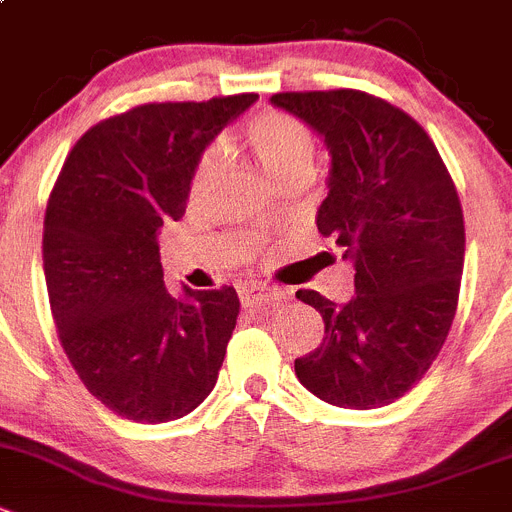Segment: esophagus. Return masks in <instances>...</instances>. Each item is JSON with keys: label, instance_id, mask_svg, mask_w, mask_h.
<instances>
[{"label": "esophagus", "instance_id": "obj_1", "mask_svg": "<svg viewBox=\"0 0 512 512\" xmlns=\"http://www.w3.org/2000/svg\"><path fill=\"white\" fill-rule=\"evenodd\" d=\"M238 299H241L243 307H253V304L261 302H276V299H281V292L274 287H266V284L248 281V284L238 287Z\"/></svg>", "mask_w": 512, "mask_h": 512}]
</instances>
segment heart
<instances>
[{
    "label": "heart",
    "mask_w": 512,
    "mask_h": 512,
    "mask_svg": "<svg viewBox=\"0 0 512 512\" xmlns=\"http://www.w3.org/2000/svg\"><path fill=\"white\" fill-rule=\"evenodd\" d=\"M246 142L264 167L271 180L297 170H312L314 162V134L304 121L284 111H261L246 124ZM220 167V149L210 147L200 157L195 175H192V195H200L210 185Z\"/></svg>",
    "instance_id": "obj_1"
}]
</instances>
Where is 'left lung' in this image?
<instances>
[{
  "mask_svg": "<svg viewBox=\"0 0 512 512\" xmlns=\"http://www.w3.org/2000/svg\"><path fill=\"white\" fill-rule=\"evenodd\" d=\"M330 152L322 236L355 269V297L297 299L325 320L320 348L294 360L309 393L340 409L388 406L424 378L457 312L464 218L457 187L424 129L353 88L274 93Z\"/></svg>",
  "mask_w": 512,
  "mask_h": 512,
  "instance_id": "8db88e82",
  "label": "left lung"
}]
</instances>
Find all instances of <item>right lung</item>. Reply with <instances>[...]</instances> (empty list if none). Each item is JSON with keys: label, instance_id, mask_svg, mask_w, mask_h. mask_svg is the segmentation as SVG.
Here are the masks:
<instances>
[{"label": "right lung", "instance_id": "1", "mask_svg": "<svg viewBox=\"0 0 512 512\" xmlns=\"http://www.w3.org/2000/svg\"><path fill=\"white\" fill-rule=\"evenodd\" d=\"M256 98L144 103L98 121L50 192L42 264L60 345L91 396L124 419H182L218 381L236 289L172 297L157 233L185 215L205 147Z\"/></svg>", "mask_w": 512, "mask_h": 512}]
</instances>
